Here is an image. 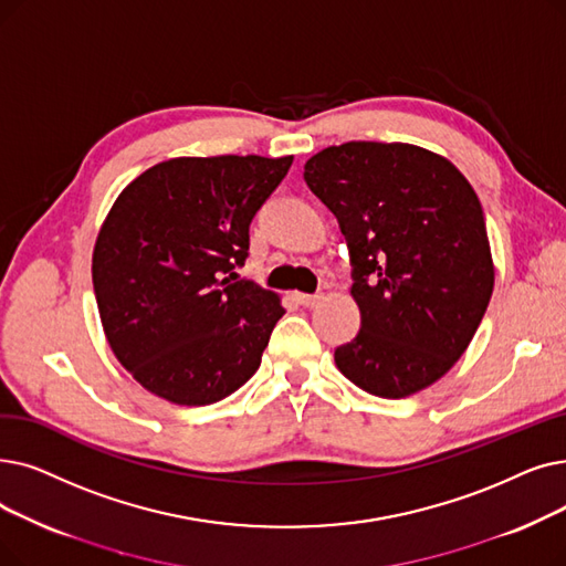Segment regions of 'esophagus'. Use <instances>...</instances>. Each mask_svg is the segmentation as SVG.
<instances>
[{
	"label": "esophagus",
	"instance_id": "obj_1",
	"mask_svg": "<svg viewBox=\"0 0 566 566\" xmlns=\"http://www.w3.org/2000/svg\"><path fill=\"white\" fill-rule=\"evenodd\" d=\"M298 301V305H303V307H314L318 301H322V296H318V293H296V296H293Z\"/></svg>",
	"mask_w": 566,
	"mask_h": 566
}]
</instances>
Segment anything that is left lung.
<instances>
[{
    "label": "left lung",
    "instance_id": "obj_1",
    "mask_svg": "<svg viewBox=\"0 0 566 566\" xmlns=\"http://www.w3.org/2000/svg\"><path fill=\"white\" fill-rule=\"evenodd\" d=\"M303 176L352 252L360 331L335 349L337 370L388 400L432 386L470 347L493 296L476 191L447 157L409 143L331 145Z\"/></svg>",
    "mask_w": 566,
    "mask_h": 566
}]
</instances>
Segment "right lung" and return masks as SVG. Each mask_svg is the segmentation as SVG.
<instances>
[{
  "mask_svg": "<svg viewBox=\"0 0 566 566\" xmlns=\"http://www.w3.org/2000/svg\"><path fill=\"white\" fill-rule=\"evenodd\" d=\"M291 161L176 157L119 191L94 242V296L115 358L153 396L212 405L259 370L284 307L233 268Z\"/></svg>",
  "mask_w": 566,
  "mask_h": 566,
  "instance_id": "1",
  "label": "right lung"
}]
</instances>
